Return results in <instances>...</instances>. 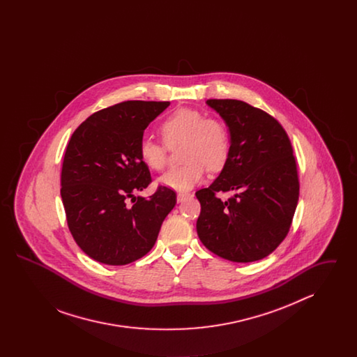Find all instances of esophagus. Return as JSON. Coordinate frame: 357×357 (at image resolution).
<instances>
[{
    "mask_svg": "<svg viewBox=\"0 0 357 357\" xmlns=\"http://www.w3.org/2000/svg\"><path fill=\"white\" fill-rule=\"evenodd\" d=\"M192 194L191 192H187V191H182V192H178V195H176V199H178V202H183L185 199L187 198H190Z\"/></svg>",
    "mask_w": 357,
    "mask_h": 357,
    "instance_id": "1",
    "label": "esophagus"
}]
</instances>
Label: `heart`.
<instances>
[{
    "label": "heart",
    "instance_id": "1",
    "mask_svg": "<svg viewBox=\"0 0 357 357\" xmlns=\"http://www.w3.org/2000/svg\"><path fill=\"white\" fill-rule=\"evenodd\" d=\"M159 131L165 143L144 137L139 143V158L151 170H163L169 149L183 143L181 156L185 163L159 178V183L186 191L202 182L206 170L220 171L231 151V135L225 121L206 116L197 108H178L162 120Z\"/></svg>",
    "mask_w": 357,
    "mask_h": 357
}]
</instances>
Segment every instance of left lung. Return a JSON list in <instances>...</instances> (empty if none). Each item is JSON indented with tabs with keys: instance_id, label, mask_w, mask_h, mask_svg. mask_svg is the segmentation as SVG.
<instances>
[{
	"instance_id": "1",
	"label": "left lung",
	"mask_w": 357,
	"mask_h": 357,
	"mask_svg": "<svg viewBox=\"0 0 357 357\" xmlns=\"http://www.w3.org/2000/svg\"><path fill=\"white\" fill-rule=\"evenodd\" d=\"M230 128L231 151L220 176L195 192L197 231L204 246L233 262L273 253L288 236L300 181L287 131L268 112L234 99H210ZM234 190L222 202L218 193Z\"/></svg>"
}]
</instances>
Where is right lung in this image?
<instances>
[{
	"label": "right lung",
	"mask_w": 357,
	"mask_h": 357,
	"mask_svg": "<svg viewBox=\"0 0 357 357\" xmlns=\"http://www.w3.org/2000/svg\"><path fill=\"white\" fill-rule=\"evenodd\" d=\"M169 105L143 100L111 105L92 114L69 139L61 199L72 237L98 262L126 265L147 255L176 204V192L166 186H158L150 198L134 197L153 182L139 158V143Z\"/></svg>",
	"instance_id": "1"
}]
</instances>
